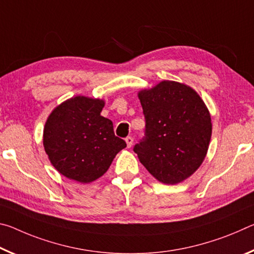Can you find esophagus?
Segmentation results:
<instances>
[{"instance_id":"34e87169","label":"esophagus","mask_w":254,"mask_h":254,"mask_svg":"<svg viewBox=\"0 0 254 254\" xmlns=\"http://www.w3.org/2000/svg\"><path fill=\"white\" fill-rule=\"evenodd\" d=\"M126 142H127V148H131V145L133 143V137L132 136H127L126 137Z\"/></svg>"}]
</instances>
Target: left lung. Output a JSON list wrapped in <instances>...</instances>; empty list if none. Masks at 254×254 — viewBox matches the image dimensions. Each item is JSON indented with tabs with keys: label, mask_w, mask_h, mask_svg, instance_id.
<instances>
[{
	"label": "left lung",
	"mask_w": 254,
	"mask_h": 254,
	"mask_svg": "<svg viewBox=\"0 0 254 254\" xmlns=\"http://www.w3.org/2000/svg\"><path fill=\"white\" fill-rule=\"evenodd\" d=\"M139 98L145 128L133 151L159 182H183L198 169L207 152L212 135L207 107L194 89L171 80L141 91Z\"/></svg>",
	"instance_id": "left-lung-1"
}]
</instances>
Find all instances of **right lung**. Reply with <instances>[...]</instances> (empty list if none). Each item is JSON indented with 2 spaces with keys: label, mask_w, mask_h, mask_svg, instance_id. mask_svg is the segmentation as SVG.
Instances as JSON below:
<instances>
[{
  "label": "right lung",
  "mask_w": 254,
  "mask_h": 254,
  "mask_svg": "<svg viewBox=\"0 0 254 254\" xmlns=\"http://www.w3.org/2000/svg\"><path fill=\"white\" fill-rule=\"evenodd\" d=\"M104 102L76 96L56 107L47 120L44 145L50 162L65 177L91 183L109 169L127 147L113 123L102 117Z\"/></svg>",
  "instance_id": "1"
}]
</instances>
